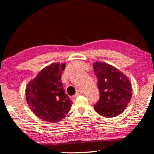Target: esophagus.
<instances>
[{
	"label": "esophagus",
	"instance_id": "34e87169",
	"mask_svg": "<svg viewBox=\"0 0 154 154\" xmlns=\"http://www.w3.org/2000/svg\"><path fill=\"white\" fill-rule=\"evenodd\" d=\"M83 90H78V91H77L76 94H75V95L73 96V97H77L78 96L81 95V94H83Z\"/></svg>",
	"mask_w": 154,
	"mask_h": 154
}]
</instances>
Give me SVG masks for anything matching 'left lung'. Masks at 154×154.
Masks as SVG:
<instances>
[{
    "instance_id": "1",
    "label": "left lung",
    "mask_w": 154,
    "mask_h": 154,
    "mask_svg": "<svg viewBox=\"0 0 154 154\" xmlns=\"http://www.w3.org/2000/svg\"><path fill=\"white\" fill-rule=\"evenodd\" d=\"M93 68L100 94V100L94 104V111L106 118L121 114L132 97V85L129 79L106 63L96 62Z\"/></svg>"
}]
</instances>
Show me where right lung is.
Masks as SVG:
<instances>
[{"label":"right lung","mask_w":154,"mask_h":154,"mask_svg":"<svg viewBox=\"0 0 154 154\" xmlns=\"http://www.w3.org/2000/svg\"><path fill=\"white\" fill-rule=\"evenodd\" d=\"M65 64L53 63L40 71L26 88L27 104L34 114L45 121L59 122L70 111L72 101L61 81Z\"/></svg>","instance_id":"obj_1"}]
</instances>
